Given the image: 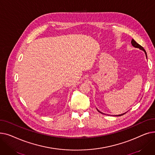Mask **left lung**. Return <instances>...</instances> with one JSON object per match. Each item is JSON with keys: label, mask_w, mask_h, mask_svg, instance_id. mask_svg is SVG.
Wrapping results in <instances>:
<instances>
[{"label": "left lung", "mask_w": 155, "mask_h": 155, "mask_svg": "<svg viewBox=\"0 0 155 155\" xmlns=\"http://www.w3.org/2000/svg\"><path fill=\"white\" fill-rule=\"evenodd\" d=\"M131 43H132V45L134 46V47H135V48H140V50H143L144 52H145V54H146V51L144 50V49L143 48V46H141L140 45H139L138 43H137L133 39H132V41H131ZM99 111V110H98ZM101 113H102V112H101ZM123 114H120V115H118V116H123Z\"/></svg>", "instance_id": "left-lung-1"}]
</instances>
